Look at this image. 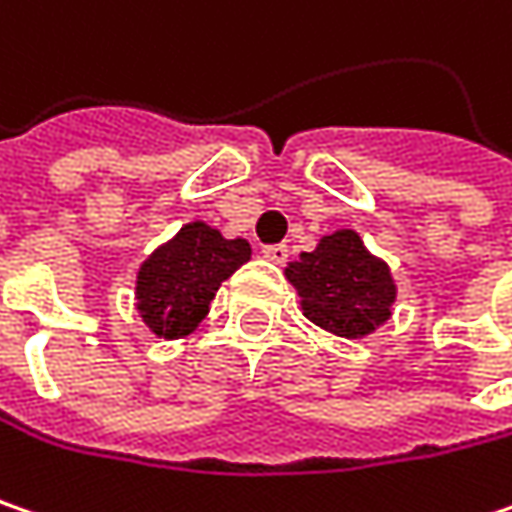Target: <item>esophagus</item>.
Returning a JSON list of instances; mask_svg holds the SVG:
<instances>
[{
    "instance_id": "obj_1",
    "label": "esophagus",
    "mask_w": 512,
    "mask_h": 512,
    "mask_svg": "<svg viewBox=\"0 0 512 512\" xmlns=\"http://www.w3.org/2000/svg\"><path fill=\"white\" fill-rule=\"evenodd\" d=\"M262 256H265L268 262L285 265V262H288V244H265V247H262Z\"/></svg>"
}]
</instances>
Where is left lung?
<instances>
[{"mask_svg": "<svg viewBox=\"0 0 512 512\" xmlns=\"http://www.w3.org/2000/svg\"><path fill=\"white\" fill-rule=\"evenodd\" d=\"M302 296L305 317L337 337H366L392 317L395 279L354 230L322 236L317 250L299 253L285 270Z\"/></svg>", "mask_w": 512, "mask_h": 512, "instance_id": "8db88e82", "label": "left lung"}]
</instances>
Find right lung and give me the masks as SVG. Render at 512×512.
I'll return each instance as SVG.
<instances>
[{
    "mask_svg": "<svg viewBox=\"0 0 512 512\" xmlns=\"http://www.w3.org/2000/svg\"><path fill=\"white\" fill-rule=\"evenodd\" d=\"M250 259L244 239H224L204 221L178 230L138 270V311L152 334L178 340L207 317L218 285Z\"/></svg>",
    "mask_w": 512,
    "mask_h": 512,
    "instance_id": "1",
    "label": "right lung"
}]
</instances>
